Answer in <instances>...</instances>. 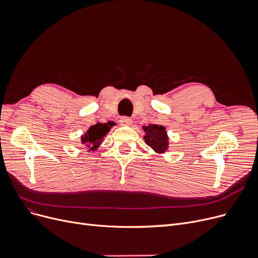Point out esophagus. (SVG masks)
I'll list each match as a JSON object with an SVG mask.
<instances>
[{
	"mask_svg": "<svg viewBox=\"0 0 258 258\" xmlns=\"http://www.w3.org/2000/svg\"><path fill=\"white\" fill-rule=\"evenodd\" d=\"M119 122H120L121 125H131L133 121L130 117H122V118H120Z\"/></svg>",
	"mask_w": 258,
	"mask_h": 258,
	"instance_id": "1",
	"label": "esophagus"
}]
</instances>
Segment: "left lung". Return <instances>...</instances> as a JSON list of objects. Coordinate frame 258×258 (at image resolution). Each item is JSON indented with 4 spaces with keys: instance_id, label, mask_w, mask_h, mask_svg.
Wrapping results in <instances>:
<instances>
[{
    "instance_id": "obj_1",
    "label": "left lung",
    "mask_w": 258,
    "mask_h": 258,
    "mask_svg": "<svg viewBox=\"0 0 258 258\" xmlns=\"http://www.w3.org/2000/svg\"><path fill=\"white\" fill-rule=\"evenodd\" d=\"M143 131L145 132V143L155 152L164 153L169 145L165 127L158 124H150L148 126H143Z\"/></svg>"
}]
</instances>
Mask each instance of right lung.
Returning a JSON list of instances; mask_svg holds the SVG:
<instances>
[{"instance_id":"obj_1","label":"right lung","mask_w":258,"mask_h":258,"mask_svg":"<svg viewBox=\"0 0 258 258\" xmlns=\"http://www.w3.org/2000/svg\"><path fill=\"white\" fill-rule=\"evenodd\" d=\"M110 126L107 123H97V124L88 128V131L81 137L82 143L89 149L88 151H95L99 148L103 137L110 131Z\"/></svg>"}]
</instances>
